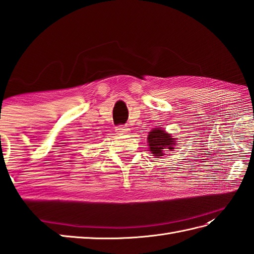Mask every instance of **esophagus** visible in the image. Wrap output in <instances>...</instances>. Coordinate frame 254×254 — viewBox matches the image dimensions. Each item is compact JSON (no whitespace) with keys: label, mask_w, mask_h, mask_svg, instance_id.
<instances>
[{"label":"esophagus","mask_w":254,"mask_h":254,"mask_svg":"<svg viewBox=\"0 0 254 254\" xmlns=\"http://www.w3.org/2000/svg\"><path fill=\"white\" fill-rule=\"evenodd\" d=\"M130 131V128H128L127 126H119L117 127V132L119 134H127Z\"/></svg>","instance_id":"1"}]
</instances>
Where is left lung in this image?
<instances>
[{
  "instance_id": "left-lung-1",
  "label": "left lung",
  "mask_w": 254,
  "mask_h": 254,
  "mask_svg": "<svg viewBox=\"0 0 254 254\" xmlns=\"http://www.w3.org/2000/svg\"><path fill=\"white\" fill-rule=\"evenodd\" d=\"M147 143L150 153L156 158H160L161 156L166 155V153L174 150L177 145L176 138L159 127H155L148 133Z\"/></svg>"
}]
</instances>
